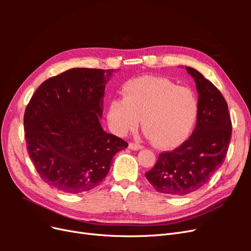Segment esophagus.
Returning a JSON list of instances; mask_svg holds the SVG:
<instances>
[{
  "label": "esophagus",
  "instance_id": "34e87169",
  "mask_svg": "<svg viewBox=\"0 0 251 251\" xmlns=\"http://www.w3.org/2000/svg\"><path fill=\"white\" fill-rule=\"evenodd\" d=\"M142 148H143V147L141 146V144H139V143H136V142H130V143H128V149L134 150V151L140 150V149H142Z\"/></svg>",
  "mask_w": 251,
  "mask_h": 251
}]
</instances>
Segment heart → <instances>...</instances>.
I'll return each instance as SVG.
<instances>
[{
  "mask_svg": "<svg viewBox=\"0 0 251 251\" xmlns=\"http://www.w3.org/2000/svg\"><path fill=\"white\" fill-rule=\"evenodd\" d=\"M123 98L108 104L107 119L113 133L125 136L138 126L161 149H174L192 133L198 117L199 101L192 88L151 75L126 80Z\"/></svg>",
  "mask_w": 251,
  "mask_h": 251,
  "instance_id": "1",
  "label": "heart"
}]
</instances>
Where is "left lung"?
I'll use <instances>...</instances> for the list:
<instances>
[{
    "instance_id": "1",
    "label": "left lung",
    "mask_w": 251,
    "mask_h": 251,
    "mask_svg": "<svg viewBox=\"0 0 251 251\" xmlns=\"http://www.w3.org/2000/svg\"><path fill=\"white\" fill-rule=\"evenodd\" d=\"M199 112L191 137L172 151L159 154L154 168L146 173L159 193L185 196L207 183L224 162L231 139V119L225 98L216 86L193 68Z\"/></svg>"
}]
</instances>
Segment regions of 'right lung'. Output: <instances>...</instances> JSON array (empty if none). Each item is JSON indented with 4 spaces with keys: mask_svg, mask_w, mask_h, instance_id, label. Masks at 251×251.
Segmentation results:
<instances>
[{
    "mask_svg": "<svg viewBox=\"0 0 251 251\" xmlns=\"http://www.w3.org/2000/svg\"><path fill=\"white\" fill-rule=\"evenodd\" d=\"M113 69L73 68L45 80L24 114L27 151L41 179L79 194L101 183L112 159L127 142L100 124Z\"/></svg>",
    "mask_w": 251,
    "mask_h": 251,
    "instance_id": "right-lung-1",
    "label": "right lung"
}]
</instances>
